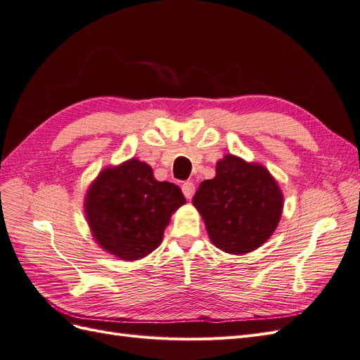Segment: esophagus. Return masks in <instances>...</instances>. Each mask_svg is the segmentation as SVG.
Segmentation results:
<instances>
[{
    "label": "esophagus",
    "instance_id": "obj_1",
    "mask_svg": "<svg viewBox=\"0 0 360 360\" xmlns=\"http://www.w3.org/2000/svg\"><path fill=\"white\" fill-rule=\"evenodd\" d=\"M181 191L184 193V197H186L188 200H191L193 197V193H195V184L192 181H184L181 184Z\"/></svg>",
    "mask_w": 360,
    "mask_h": 360
}]
</instances>
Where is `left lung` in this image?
I'll use <instances>...</instances> for the list:
<instances>
[{
    "mask_svg": "<svg viewBox=\"0 0 360 360\" xmlns=\"http://www.w3.org/2000/svg\"><path fill=\"white\" fill-rule=\"evenodd\" d=\"M192 204L202 216L212 243L226 254H248L266 243L279 224L284 197L259 163L225 155L216 176L204 180Z\"/></svg>",
    "mask_w": 360,
    "mask_h": 360,
    "instance_id": "left-lung-1",
    "label": "left lung"
}]
</instances>
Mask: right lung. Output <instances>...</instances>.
I'll return each mask as SVG.
<instances>
[{"label": "right lung", "instance_id": "right-lung-1", "mask_svg": "<svg viewBox=\"0 0 360 360\" xmlns=\"http://www.w3.org/2000/svg\"><path fill=\"white\" fill-rule=\"evenodd\" d=\"M184 202L177 184L158 181L146 162L130 159L105 168L91 183L85 216L101 248L134 261L162 243L171 214Z\"/></svg>", "mask_w": 360, "mask_h": 360}]
</instances>
